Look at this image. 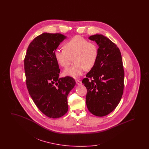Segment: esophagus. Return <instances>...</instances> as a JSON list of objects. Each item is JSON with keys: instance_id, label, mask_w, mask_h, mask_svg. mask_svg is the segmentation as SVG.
<instances>
[{"instance_id": "34e87169", "label": "esophagus", "mask_w": 149, "mask_h": 149, "mask_svg": "<svg viewBox=\"0 0 149 149\" xmlns=\"http://www.w3.org/2000/svg\"><path fill=\"white\" fill-rule=\"evenodd\" d=\"M75 81H76V83H77V85H81V84H82V83H81V81H80L79 80H76Z\"/></svg>"}]
</instances>
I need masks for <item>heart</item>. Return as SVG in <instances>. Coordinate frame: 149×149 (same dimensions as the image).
I'll return each instance as SVG.
<instances>
[{
	"mask_svg": "<svg viewBox=\"0 0 149 149\" xmlns=\"http://www.w3.org/2000/svg\"><path fill=\"white\" fill-rule=\"evenodd\" d=\"M64 49H56L54 57L57 63L66 68L74 58V64L65 70L64 75L77 78L82 75L85 70H91L96 64L98 57V47L95 43L89 42L84 38L76 36L64 44Z\"/></svg>",
	"mask_w": 149,
	"mask_h": 149,
	"instance_id": "b5f03b06",
	"label": "heart"
}]
</instances>
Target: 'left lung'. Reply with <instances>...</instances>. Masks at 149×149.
I'll use <instances>...</instances> for the list:
<instances>
[{
  "label": "left lung",
  "mask_w": 149,
  "mask_h": 149,
  "mask_svg": "<svg viewBox=\"0 0 149 149\" xmlns=\"http://www.w3.org/2000/svg\"><path fill=\"white\" fill-rule=\"evenodd\" d=\"M89 39L98 45V57L94 66L83 79L86 88V104L93 114L103 117L112 112L122 98L124 88V70L120 50L102 35Z\"/></svg>",
  "instance_id": "8db88e82"
}]
</instances>
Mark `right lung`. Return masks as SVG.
<instances>
[{
    "mask_svg": "<svg viewBox=\"0 0 149 149\" xmlns=\"http://www.w3.org/2000/svg\"><path fill=\"white\" fill-rule=\"evenodd\" d=\"M66 38L43 33L29 45L24 58L26 85L36 106L46 116L57 118L68 112V95L76 83L70 77L59 78L54 51Z\"/></svg>",
    "mask_w": 149,
    "mask_h": 149,
    "instance_id": "right-lung-1",
    "label": "right lung"
}]
</instances>
